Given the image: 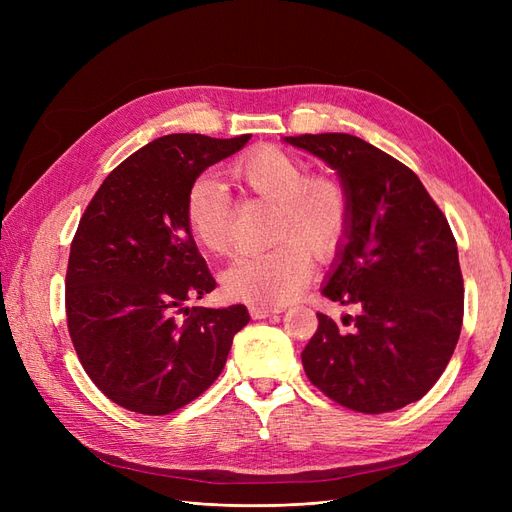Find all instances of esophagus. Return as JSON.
Returning a JSON list of instances; mask_svg holds the SVG:
<instances>
[{"label":"esophagus","instance_id":"1","mask_svg":"<svg viewBox=\"0 0 512 512\" xmlns=\"http://www.w3.org/2000/svg\"><path fill=\"white\" fill-rule=\"evenodd\" d=\"M280 312H282L280 307H267V305H252V307H250V314H252V318H256V320L269 318V316H275V314H280Z\"/></svg>","mask_w":512,"mask_h":512}]
</instances>
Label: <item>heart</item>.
Masks as SVG:
<instances>
[{"mask_svg":"<svg viewBox=\"0 0 512 512\" xmlns=\"http://www.w3.org/2000/svg\"><path fill=\"white\" fill-rule=\"evenodd\" d=\"M239 188L275 205L267 252L245 254L224 273L232 299L282 305L305 288L314 271L312 251L329 260L350 228V196L333 177H309L303 160L275 147H254L230 166ZM185 222L203 250L224 256L232 245V196L213 175L198 177L185 194Z\"/></svg>","mask_w":512,"mask_h":512,"instance_id":"obj_1","label":"heart"}]
</instances>
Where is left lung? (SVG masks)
<instances>
[{
  "label": "left lung",
  "instance_id": "8db88e82",
  "mask_svg": "<svg viewBox=\"0 0 512 512\" xmlns=\"http://www.w3.org/2000/svg\"><path fill=\"white\" fill-rule=\"evenodd\" d=\"M337 170L350 196V228L322 294L359 305L354 329L318 314L301 352L314 386L339 406L382 414L421 399L455 352L463 277L453 230L408 166L363 138L286 136Z\"/></svg>",
  "mask_w": 512,
  "mask_h": 512
}]
</instances>
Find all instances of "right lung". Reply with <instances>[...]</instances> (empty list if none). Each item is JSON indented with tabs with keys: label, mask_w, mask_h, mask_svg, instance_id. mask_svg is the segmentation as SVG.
<instances>
[{
	"label": "right lung",
	"mask_w": 512,
	"mask_h": 512,
	"mask_svg": "<svg viewBox=\"0 0 512 512\" xmlns=\"http://www.w3.org/2000/svg\"><path fill=\"white\" fill-rule=\"evenodd\" d=\"M250 138H156L104 179L83 213L66 273L68 331L87 376L121 408L162 416L190 404L250 322L245 305H185L215 288L185 194Z\"/></svg>",
	"instance_id": "obj_1"
}]
</instances>
